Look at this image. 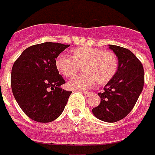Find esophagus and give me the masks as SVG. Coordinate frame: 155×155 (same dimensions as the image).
Returning <instances> with one entry per match:
<instances>
[{
	"label": "esophagus",
	"mask_w": 155,
	"mask_h": 155,
	"mask_svg": "<svg viewBox=\"0 0 155 155\" xmlns=\"http://www.w3.org/2000/svg\"><path fill=\"white\" fill-rule=\"evenodd\" d=\"M83 93H84V95L85 96H89V95H91V91H83Z\"/></svg>",
	"instance_id": "obj_1"
}]
</instances>
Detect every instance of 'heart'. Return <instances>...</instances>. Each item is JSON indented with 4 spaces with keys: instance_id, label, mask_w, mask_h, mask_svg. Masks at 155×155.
<instances>
[{
    "instance_id": "obj_1",
    "label": "heart",
    "mask_w": 155,
    "mask_h": 155,
    "mask_svg": "<svg viewBox=\"0 0 155 155\" xmlns=\"http://www.w3.org/2000/svg\"><path fill=\"white\" fill-rule=\"evenodd\" d=\"M81 66L86 73L72 79L68 84L70 88L86 90L97 83L101 86L107 84L117 71L118 58L111 51L81 47L72 50L70 57L61 54L55 59L56 69L67 78L74 77Z\"/></svg>"
}]
</instances>
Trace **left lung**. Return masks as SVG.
Wrapping results in <instances>:
<instances>
[{"mask_svg":"<svg viewBox=\"0 0 155 155\" xmlns=\"http://www.w3.org/2000/svg\"><path fill=\"white\" fill-rule=\"evenodd\" d=\"M118 58V69L114 76L99 92L101 102L92 108L97 119L105 122H116L125 118L135 106L143 91L144 70L143 64L130 50L109 45Z\"/></svg>","mask_w":155,"mask_h":155,"instance_id":"left-lung-1","label":"left lung"}]
</instances>
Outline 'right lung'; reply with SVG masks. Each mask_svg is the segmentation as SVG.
Instances as JSON below:
<instances>
[{
  "label": "right lung",
  "mask_w": 155,
  "mask_h": 155,
  "mask_svg": "<svg viewBox=\"0 0 155 155\" xmlns=\"http://www.w3.org/2000/svg\"><path fill=\"white\" fill-rule=\"evenodd\" d=\"M69 45L44 42L26 48L13 64L11 86L18 104L33 120L53 121L63 113L72 91L55 67V59Z\"/></svg>",
  "instance_id": "right-lung-1"
}]
</instances>
